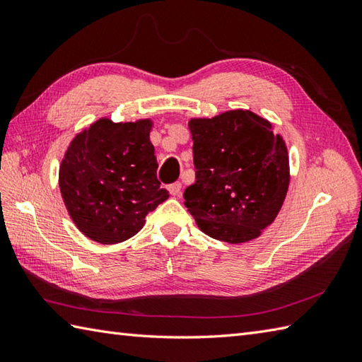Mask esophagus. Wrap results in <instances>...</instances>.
Listing matches in <instances>:
<instances>
[{
  "instance_id": "34e87169",
  "label": "esophagus",
  "mask_w": 362,
  "mask_h": 362,
  "mask_svg": "<svg viewBox=\"0 0 362 362\" xmlns=\"http://www.w3.org/2000/svg\"><path fill=\"white\" fill-rule=\"evenodd\" d=\"M168 191H169V194L171 196H180V193H182V183L180 182H174V183H171V185L168 187Z\"/></svg>"
}]
</instances>
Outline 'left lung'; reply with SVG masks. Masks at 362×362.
Returning <instances> with one entry per match:
<instances>
[{"label":"left lung","instance_id":"8db88e82","mask_svg":"<svg viewBox=\"0 0 362 362\" xmlns=\"http://www.w3.org/2000/svg\"><path fill=\"white\" fill-rule=\"evenodd\" d=\"M196 182L183 197L205 235L240 244L255 240L279 214L289 187V157L272 124L250 110L188 122Z\"/></svg>","mask_w":362,"mask_h":362}]
</instances>
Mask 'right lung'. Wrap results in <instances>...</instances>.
<instances>
[{"mask_svg": "<svg viewBox=\"0 0 362 362\" xmlns=\"http://www.w3.org/2000/svg\"><path fill=\"white\" fill-rule=\"evenodd\" d=\"M151 119L101 118L74 136L59 169V187L73 222L90 240L122 243L169 197L157 180Z\"/></svg>", "mask_w": 362, "mask_h": 362, "instance_id": "add662e5", "label": "right lung"}]
</instances>
